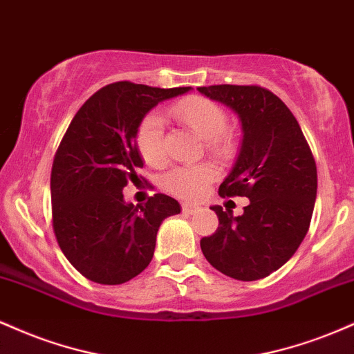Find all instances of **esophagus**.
<instances>
[{
    "label": "esophagus",
    "mask_w": 354,
    "mask_h": 354,
    "mask_svg": "<svg viewBox=\"0 0 354 354\" xmlns=\"http://www.w3.org/2000/svg\"><path fill=\"white\" fill-rule=\"evenodd\" d=\"M200 209H201V206L191 205V203H185V205H183V213L194 214V213H196V211H200Z\"/></svg>",
    "instance_id": "1"
}]
</instances>
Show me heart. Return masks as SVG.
Wrapping results in <instances>:
<instances>
[{
    "instance_id": "obj_1",
    "label": "heart",
    "mask_w": 354,
    "mask_h": 354,
    "mask_svg": "<svg viewBox=\"0 0 354 354\" xmlns=\"http://www.w3.org/2000/svg\"><path fill=\"white\" fill-rule=\"evenodd\" d=\"M171 115L183 124L193 129L206 148L214 156L228 158L234 149L233 135L226 129L228 116L218 103L203 96H189L171 106ZM136 146L148 165L160 166L165 161V136L161 118L148 115L138 126ZM216 176L213 166H183L169 171L165 176V188L174 196L185 200H198L208 189V185Z\"/></svg>"
}]
</instances>
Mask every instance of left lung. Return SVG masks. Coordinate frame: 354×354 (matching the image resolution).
Wrapping results in <instances>:
<instances>
[{
    "mask_svg": "<svg viewBox=\"0 0 354 354\" xmlns=\"http://www.w3.org/2000/svg\"><path fill=\"white\" fill-rule=\"evenodd\" d=\"M198 91L239 118L241 148L219 194L250 200L241 216L211 206L219 226L201 239V251L230 278H266L296 253L310 228L318 189L315 158L293 113L268 89L214 84Z\"/></svg>",
    "mask_w": 354,
    "mask_h": 354,
    "instance_id": "obj_1",
    "label": "left lung"
}]
</instances>
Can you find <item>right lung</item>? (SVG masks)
Instances as JSON below:
<instances>
[{
  "instance_id": "add662e5",
  "label": "right lung",
  "mask_w": 354,
  "mask_h": 354,
  "mask_svg": "<svg viewBox=\"0 0 354 354\" xmlns=\"http://www.w3.org/2000/svg\"><path fill=\"white\" fill-rule=\"evenodd\" d=\"M188 91L120 81L95 93L68 126L51 169L53 230L68 261L91 281L121 284L140 274L163 219L181 211L161 193L145 206L126 203L123 188L143 168L138 126L158 103Z\"/></svg>"
}]
</instances>
